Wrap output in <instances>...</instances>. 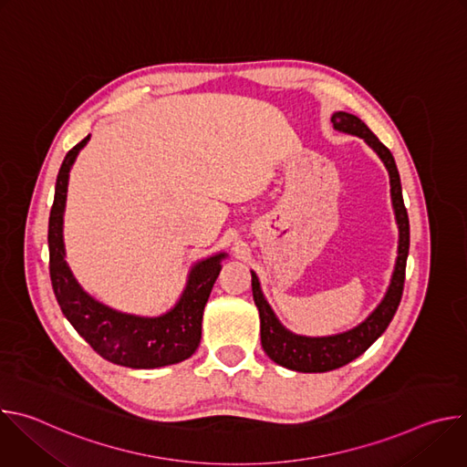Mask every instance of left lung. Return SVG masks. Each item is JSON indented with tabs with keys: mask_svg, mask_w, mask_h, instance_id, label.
Listing matches in <instances>:
<instances>
[{
	"mask_svg": "<svg viewBox=\"0 0 467 467\" xmlns=\"http://www.w3.org/2000/svg\"><path fill=\"white\" fill-rule=\"evenodd\" d=\"M330 121L337 130L349 132V135L364 139L366 144L384 162L389 173L391 203H393L395 220L399 225V247H397L395 270H393L388 292L380 301V305L360 325H357L351 330L340 332V335H335V337L310 338V337L294 335V332L285 328L275 317L268 301L264 299L258 277L251 272L253 299L260 314V342L265 355H268L274 362L288 369L303 371V373H323V371H330L349 364L351 360L360 357L388 328L399 303H401L407 256L410 247V225H409V214L403 203L401 179H399V171L389 150L373 135L369 127L360 118L349 112H335Z\"/></svg>",
	"mask_w": 467,
	"mask_h": 467,
	"instance_id": "left-lung-1",
	"label": "left lung"
}]
</instances>
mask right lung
Segmentation results:
<instances>
[{"instance_id": "1", "label": "right lung", "mask_w": 467, "mask_h": 467, "mask_svg": "<svg viewBox=\"0 0 467 467\" xmlns=\"http://www.w3.org/2000/svg\"><path fill=\"white\" fill-rule=\"evenodd\" d=\"M88 140L90 135L66 153L57 175L55 199L49 213V277L58 306L79 337L112 364L132 369H153L182 362L195 353L202 342L203 310L220 275L225 253L193 264L175 306L157 317L118 312L88 296L64 260L62 240V216L70 170Z\"/></svg>"}]
</instances>
